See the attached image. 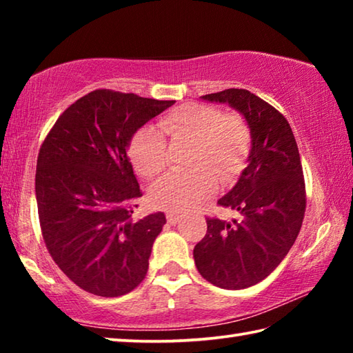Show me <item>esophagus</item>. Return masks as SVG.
Segmentation results:
<instances>
[{"mask_svg": "<svg viewBox=\"0 0 353 353\" xmlns=\"http://www.w3.org/2000/svg\"><path fill=\"white\" fill-rule=\"evenodd\" d=\"M166 219H168V223H170V224L176 225L177 223H181L182 216H179V214H174V213H168V214H166Z\"/></svg>", "mask_w": 353, "mask_h": 353, "instance_id": "esophagus-1", "label": "esophagus"}]
</instances>
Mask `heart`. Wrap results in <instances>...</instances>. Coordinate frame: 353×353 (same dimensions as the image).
<instances>
[{"label": "heart", "instance_id": "heart-1", "mask_svg": "<svg viewBox=\"0 0 353 353\" xmlns=\"http://www.w3.org/2000/svg\"><path fill=\"white\" fill-rule=\"evenodd\" d=\"M159 129L174 140L193 143L187 166L190 172H171L152 185L149 202L160 210L185 213L214 193L216 179L229 183L244 168L250 149V130L238 115H224L218 107L187 103L159 121ZM135 171L146 179L165 170L168 155L163 135L143 126L129 143Z\"/></svg>", "mask_w": 353, "mask_h": 353}]
</instances>
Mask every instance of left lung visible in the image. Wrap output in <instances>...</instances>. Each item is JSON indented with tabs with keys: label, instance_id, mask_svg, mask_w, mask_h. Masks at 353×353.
<instances>
[{
	"label": "left lung",
	"instance_id": "8db88e82",
	"mask_svg": "<svg viewBox=\"0 0 353 353\" xmlns=\"http://www.w3.org/2000/svg\"><path fill=\"white\" fill-rule=\"evenodd\" d=\"M201 98L241 113L250 130V152L235 187L218 201L241 219L207 218L194 263L214 286L244 290L276 270L301 232L307 204L301 155L286 118L254 93L229 88Z\"/></svg>",
	"mask_w": 353,
	"mask_h": 353
}]
</instances>
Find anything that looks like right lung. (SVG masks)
<instances>
[{"label": "right lung", "mask_w": 353, "mask_h": 353, "mask_svg": "<svg viewBox=\"0 0 353 353\" xmlns=\"http://www.w3.org/2000/svg\"><path fill=\"white\" fill-rule=\"evenodd\" d=\"M174 103L94 90L59 117L40 148L35 196L46 249L92 294H128L146 276L166 218H132L141 191L128 148L137 130Z\"/></svg>", "instance_id": "right-lung-1"}]
</instances>
